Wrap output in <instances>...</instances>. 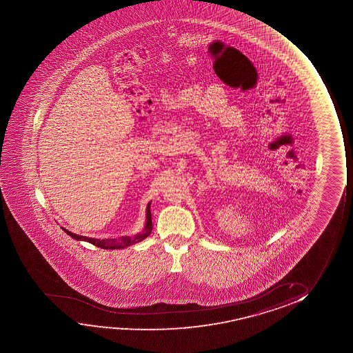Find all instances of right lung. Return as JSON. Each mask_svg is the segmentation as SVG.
<instances>
[{"label":"right lung","mask_w":353,"mask_h":353,"mask_svg":"<svg viewBox=\"0 0 353 353\" xmlns=\"http://www.w3.org/2000/svg\"><path fill=\"white\" fill-rule=\"evenodd\" d=\"M150 232H152V218H150V208H148L147 210V222H145V234L137 235L134 240H131L130 237H123L119 241H116V240H92V239H87V237L77 236V235H73V234H71V236L74 240H77V241L83 240V241L89 242V243H92V245L97 247V248L110 250V248H123V247L130 246V245L136 243V242L142 241V240H145V237L150 235ZM66 232H68V230H66Z\"/></svg>","instance_id":"1"}]
</instances>
